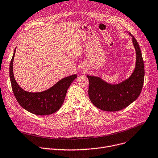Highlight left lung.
<instances>
[{
	"label": "left lung",
	"mask_w": 158,
	"mask_h": 158,
	"mask_svg": "<svg viewBox=\"0 0 158 158\" xmlns=\"http://www.w3.org/2000/svg\"><path fill=\"white\" fill-rule=\"evenodd\" d=\"M132 40L136 55V65L128 79L118 85H110L98 77L87 76L89 98L94 106L102 110H121L136 100L141 93L145 74L143 60L139 44L133 36Z\"/></svg>",
	"instance_id": "1"
}]
</instances>
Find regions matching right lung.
Masks as SVG:
<instances>
[{
  "label": "right lung",
  "instance_id": "obj_1",
  "mask_svg": "<svg viewBox=\"0 0 158 158\" xmlns=\"http://www.w3.org/2000/svg\"><path fill=\"white\" fill-rule=\"evenodd\" d=\"M16 48L9 65V76L13 93L19 104L27 111L36 115H49L60 109L64 102L67 89L77 75L59 81L51 88L42 92L31 93L21 88L13 75V63Z\"/></svg>",
  "mask_w": 158,
  "mask_h": 158
}]
</instances>
